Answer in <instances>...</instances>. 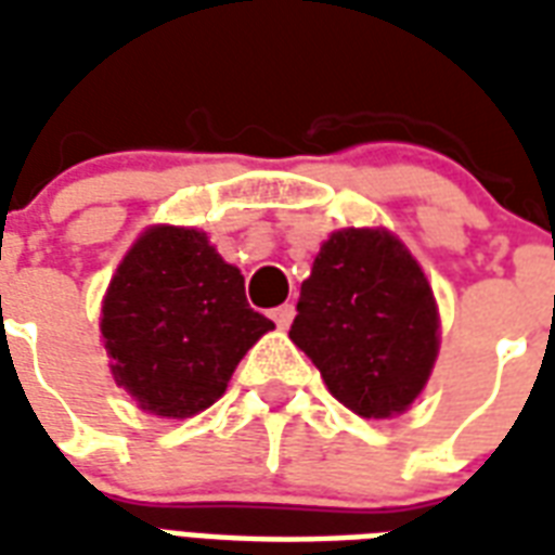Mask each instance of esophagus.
Listing matches in <instances>:
<instances>
[{
  "instance_id": "34e87169",
  "label": "esophagus",
  "mask_w": 555,
  "mask_h": 555,
  "mask_svg": "<svg viewBox=\"0 0 555 555\" xmlns=\"http://www.w3.org/2000/svg\"><path fill=\"white\" fill-rule=\"evenodd\" d=\"M270 318L276 321L279 330H288L291 321H294V306H291V302H285V306H276V309H273V314H270Z\"/></svg>"
}]
</instances>
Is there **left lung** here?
Here are the masks:
<instances>
[{
	"label": "left lung",
	"instance_id": "8db88e82",
	"mask_svg": "<svg viewBox=\"0 0 555 555\" xmlns=\"http://www.w3.org/2000/svg\"><path fill=\"white\" fill-rule=\"evenodd\" d=\"M437 302L422 267L389 234L336 231L302 282L291 341L326 389L365 418L413 404L437 360Z\"/></svg>",
	"mask_w": 555,
	"mask_h": 555
}]
</instances>
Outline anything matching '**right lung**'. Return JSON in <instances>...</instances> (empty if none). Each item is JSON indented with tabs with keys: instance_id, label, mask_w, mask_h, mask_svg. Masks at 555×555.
<instances>
[{
	"instance_id": "add662e5",
	"label": "right lung",
	"mask_w": 555,
	"mask_h": 555,
	"mask_svg": "<svg viewBox=\"0 0 555 555\" xmlns=\"http://www.w3.org/2000/svg\"><path fill=\"white\" fill-rule=\"evenodd\" d=\"M267 330L273 321L249 309L241 270L195 229L145 231L103 300L115 384L154 416L210 408Z\"/></svg>"
}]
</instances>
